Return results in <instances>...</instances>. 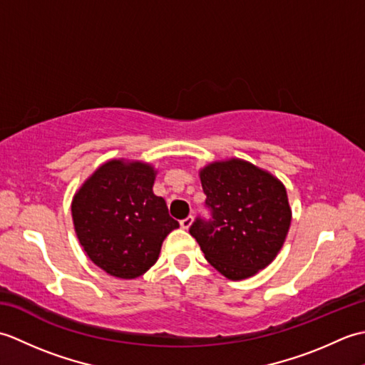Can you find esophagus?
Here are the masks:
<instances>
[{
	"label": "esophagus",
	"instance_id": "esophagus-1",
	"mask_svg": "<svg viewBox=\"0 0 365 365\" xmlns=\"http://www.w3.org/2000/svg\"><path fill=\"white\" fill-rule=\"evenodd\" d=\"M191 224H192V216H191V215H190V216H187V218L180 221V226H182V229H188V227L191 226Z\"/></svg>",
	"mask_w": 365,
	"mask_h": 365
}]
</instances>
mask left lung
I'll use <instances>...</instances> for the list:
<instances>
[{
	"label": "left lung",
	"instance_id": "1",
	"mask_svg": "<svg viewBox=\"0 0 365 365\" xmlns=\"http://www.w3.org/2000/svg\"><path fill=\"white\" fill-rule=\"evenodd\" d=\"M208 218L190 234L221 274L240 281L269 265L281 251L292 212L284 185L243 160L216 161L200 170Z\"/></svg>",
	"mask_w": 365,
	"mask_h": 365
}]
</instances>
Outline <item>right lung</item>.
Wrapping results in <instances>:
<instances>
[{"label": "right lung", "mask_w": 365, "mask_h": 365, "mask_svg": "<svg viewBox=\"0 0 365 365\" xmlns=\"http://www.w3.org/2000/svg\"><path fill=\"white\" fill-rule=\"evenodd\" d=\"M155 170L139 161L100 166L72 202L75 232L84 251L108 274L135 279L158 259L163 240L178 222L155 196Z\"/></svg>", "instance_id": "add662e5"}]
</instances>
